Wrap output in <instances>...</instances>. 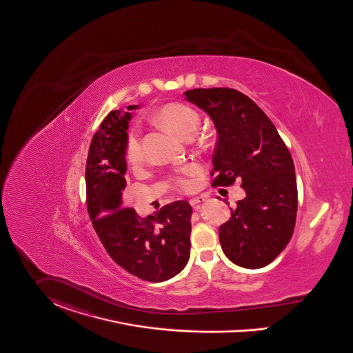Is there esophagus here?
I'll list each match as a JSON object with an SVG mask.
<instances>
[{"instance_id": "1", "label": "esophagus", "mask_w": 353, "mask_h": 353, "mask_svg": "<svg viewBox=\"0 0 353 353\" xmlns=\"http://www.w3.org/2000/svg\"><path fill=\"white\" fill-rule=\"evenodd\" d=\"M205 201H206V199H205L203 196H196V198H192V199L190 201V205L192 206V209L198 210V209H199V206H201Z\"/></svg>"}]
</instances>
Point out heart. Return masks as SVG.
<instances>
[{
  "instance_id": "1",
  "label": "heart",
  "mask_w": 353,
  "mask_h": 353,
  "mask_svg": "<svg viewBox=\"0 0 353 353\" xmlns=\"http://www.w3.org/2000/svg\"><path fill=\"white\" fill-rule=\"evenodd\" d=\"M152 119L157 124L167 127L182 138H190L199 123L198 112L183 103H167L155 111ZM124 158L128 165H141L143 161V147L139 135L130 134L124 148ZM198 172L199 168L196 165H191L182 174L172 176L171 182L174 188H178L179 191H190L194 188V176Z\"/></svg>"
}]
</instances>
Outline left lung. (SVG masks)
<instances>
[{"label": "left lung", "mask_w": 353, "mask_h": 353, "mask_svg": "<svg viewBox=\"0 0 353 353\" xmlns=\"http://www.w3.org/2000/svg\"><path fill=\"white\" fill-rule=\"evenodd\" d=\"M212 119L218 141L212 154V188L241 181L246 196L219 228L225 256L235 265H269L290 241L297 215L292 155L272 120L246 94L233 88L185 92Z\"/></svg>", "instance_id": "8db88e82"}]
</instances>
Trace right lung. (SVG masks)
I'll return each mask as SVG.
<instances>
[{
	"label": "right lung",
	"instance_id": "right-lung-1",
	"mask_svg": "<svg viewBox=\"0 0 353 353\" xmlns=\"http://www.w3.org/2000/svg\"><path fill=\"white\" fill-rule=\"evenodd\" d=\"M130 119L131 112L111 111L92 138L85 165L87 209L111 259L141 280L165 281L183 270L190 259L192 209L186 201H176L141 218L123 206Z\"/></svg>",
	"mask_w": 353,
	"mask_h": 353
}]
</instances>
